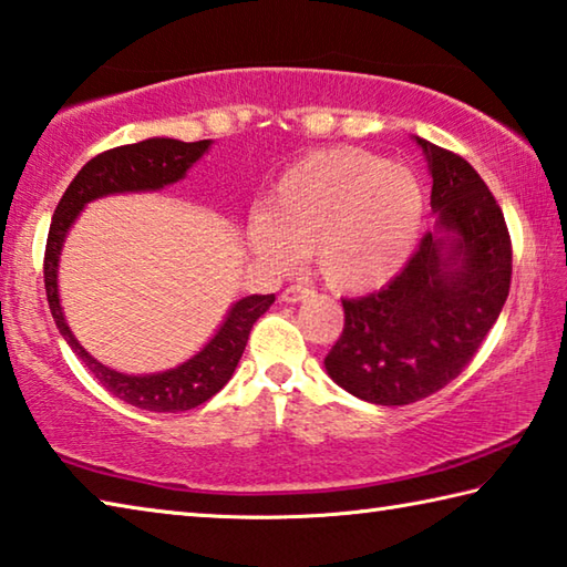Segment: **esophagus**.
Returning a JSON list of instances; mask_svg holds the SVG:
<instances>
[{
    "label": "esophagus",
    "instance_id": "34e87169",
    "mask_svg": "<svg viewBox=\"0 0 567 567\" xmlns=\"http://www.w3.org/2000/svg\"><path fill=\"white\" fill-rule=\"evenodd\" d=\"M309 296H313L311 289H303V286H289V289L281 293V301L284 303H299L303 299H309Z\"/></svg>",
    "mask_w": 567,
    "mask_h": 567
}]
</instances>
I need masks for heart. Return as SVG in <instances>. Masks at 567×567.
I'll list each match as a JSON object with an SVG mask.
<instances>
[{
    "instance_id": "obj_1",
    "label": "heart",
    "mask_w": 567,
    "mask_h": 567,
    "mask_svg": "<svg viewBox=\"0 0 567 567\" xmlns=\"http://www.w3.org/2000/svg\"><path fill=\"white\" fill-rule=\"evenodd\" d=\"M425 224L413 168L361 148H323L291 164L248 221V248L274 268L301 251L333 291L363 293L403 271Z\"/></svg>"
}]
</instances>
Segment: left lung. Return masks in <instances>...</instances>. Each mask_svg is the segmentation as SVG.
<instances>
[{
  "instance_id": "1",
  "label": "left lung",
  "mask_w": 567,
  "mask_h": 567,
  "mask_svg": "<svg viewBox=\"0 0 567 567\" xmlns=\"http://www.w3.org/2000/svg\"><path fill=\"white\" fill-rule=\"evenodd\" d=\"M433 178V231L381 291L346 299L323 359L336 385L375 405L441 391L493 329L511 291V238L491 188L463 156L413 136Z\"/></svg>"
}]
</instances>
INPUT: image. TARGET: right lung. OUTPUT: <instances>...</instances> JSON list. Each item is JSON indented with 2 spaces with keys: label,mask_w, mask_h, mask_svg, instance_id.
I'll return each mask as SVG.
<instances>
[{
  "label": "right lung",
  "mask_w": 567,
  "mask_h": 567,
  "mask_svg": "<svg viewBox=\"0 0 567 567\" xmlns=\"http://www.w3.org/2000/svg\"><path fill=\"white\" fill-rule=\"evenodd\" d=\"M212 138L204 142H178L168 136H152L144 142L126 144L94 156L92 162L82 166V172L74 176V182L59 202L52 226H49L47 256H44V286L47 301L52 309L54 323L59 333L64 336L69 349L76 353L89 373L104 385L116 399L136 405L142 411L156 413H176L188 411L212 399L231 379L238 359L246 349L248 333H251L258 316H264L276 301L274 293L266 296H244V299L228 306L224 321L218 323L212 339L198 349L192 359L174 365V369L156 373H122L109 365L99 363L82 343L76 341L66 323V316L59 299V261H62V248L69 231L76 224L79 214L84 208L104 196L116 194H146L162 192L166 186L188 174L198 158L208 154Z\"/></svg>",
  "instance_id": "right-lung-1"
}]
</instances>
